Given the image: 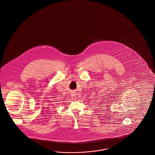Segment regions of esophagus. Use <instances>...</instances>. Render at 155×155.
Wrapping results in <instances>:
<instances>
[{
    "instance_id": "34e87169",
    "label": "esophagus",
    "mask_w": 155,
    "mask_h": 155,
    "mask_svg": "<svg viewBox=\"0 0 155 155\" xmlns=\"http://www.w3.org/2000/svg\"><path fill=\"white\" fill-rule=\"evenodd\" d=\"M72 96L71 97H72V99H73V100H76V96L74 95L73 94H72V96Z\"/></svg>"
}]
</instances>
